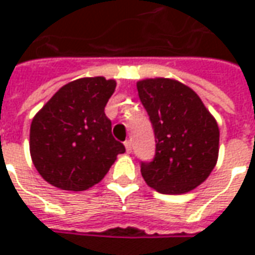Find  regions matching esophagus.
I'll use <instances>...</instances> for the list:
<instances>
[{
  "instance_id": "obj_1",
  "label": "esophagus",
  "mask_w": 255,
  "mask_h": 255,
  "mask_svg": "<svg viewBox=\"0 0 255 255\" xmlns=\"http://www.w3.org/2000/svg\"><path fill=\"white\" fill-rule=\"evenodd\" d=\"M124 146H126L127 153H131V151H132V142H131V140H126V142H124Z\"/></svg>"
}]
</instances>
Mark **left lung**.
Listing matches in <instances>:
<instances>
[{"label": "left lung", "instance_id": "1", "mask_svg": "<svg viewBox=\"0 0 255 255\" xmlns=\"http://www.w3.org/2000/svg\"><path fill=\"white\" fill-rule=\"evenodd\" d=\"M155 138L151 161H140L144 182L161 194H183L213 171L220 131L213 116L190 87L172 79L136 83Z\"/></svg>", "mask_w": 255, "mask_h": 255}]
</instances>
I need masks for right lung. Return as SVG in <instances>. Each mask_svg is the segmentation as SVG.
<instances>
[{
  "instance_id": "obj_1",
  "label": "right lung",
  "mask_w": 255,
  "mask_h": 255,
  "mask_svg": "<svg viewBox=\"0 0 255 255\" xmlns=\"http://www.w3.org/2000/svg\"><path fill=\"white\" fill-rule=\"evenodd\" d=\"M116 82L102 76L73 80L32 119L30 151L36 171L54 187L83 191L105 176L124 144L113 138L105 106Z\"/></svg>"
}]
</instances>
